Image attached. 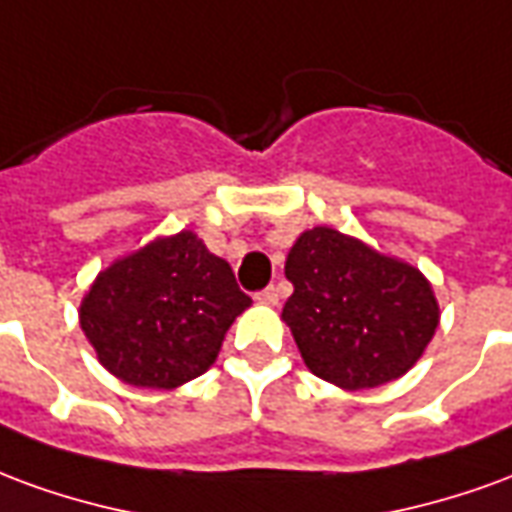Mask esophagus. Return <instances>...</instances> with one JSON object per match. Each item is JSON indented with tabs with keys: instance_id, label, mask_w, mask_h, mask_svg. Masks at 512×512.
<instances>
[{
	"instance_id": "34e87169",
	"label": "esophagus",
	"mask_w": 512,
	"mask_h": 512,
	"mask_svg": "<svg viewBox=\"0 0 512 512\" xmlns=\"http://www.w3.org/2000/svg\"><path fill=\"white\" fill-rule=\"evenodd\" d=\"M255 299L260 301V304H266V307H274V304L279 301V293L274 288H263L260 293H257Z\"/></svg>"
}]
</instances>
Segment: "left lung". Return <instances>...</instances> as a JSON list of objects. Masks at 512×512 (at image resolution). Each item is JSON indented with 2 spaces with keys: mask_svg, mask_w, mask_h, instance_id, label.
<instances>
[{
  "mask_svg": "<svg viewBox=\"0 0 512 512\" xmlns=\"http://www.w3.org/2000/svg\"><path fill=\"white\" fill-rule=\"evenodd\" d=\"M293 296L282 318L304 365L345 389L400 378L439 326V304L417 268L332 227L301 233L285 260Z\"/></svg>",
  "mask_w": 512,
  "mask_h": 512,
  "instance_id": "obj_1",
  "label": "left lung"
}]
</instances>
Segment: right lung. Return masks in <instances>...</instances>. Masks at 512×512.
Wrapping results in <instances>:
<instances>
[{
  "instance_id": "right-lung-1",
  "label": "right lung",
  "mask_w": 512,
  "mask_h": 512,
  "mask_svg": "<svg viewBox=\"0 0 512 512\" xmlns=\"http://www.w3.org/2000/svg\"><path fill=\"white\" fill-rule=\"evenodd\" d=\"M249 304L230 263L183 230L101 271L79 321L112 376L172 389L216 362L224 332Z\"/></svg>"
}]
</instances>
